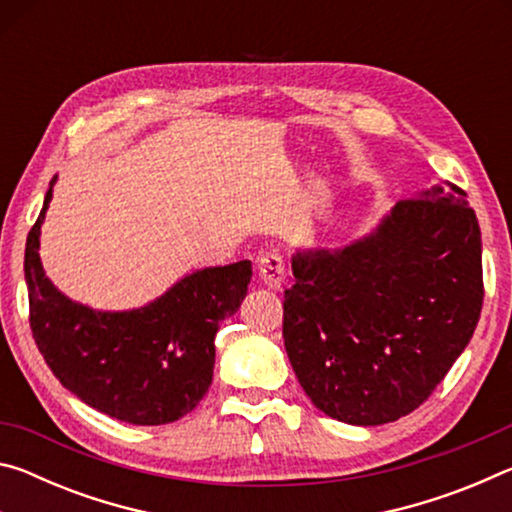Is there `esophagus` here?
I'll return each instance as SVG.
<instances>
[{"instance_id": "esophagus-1", "label": "esophagus", "mask_w": 512, "mask_h": 512, "mask_svg": "<svg viewBox=\"0 0 512 512\" xmlns=\"http://www.w3.org/2000/svg\"><path fill=\"white\" fill-rule=\"evenodd\" d=\"M257 273L259 280L264 282L268 289H282L284 277H287V268H284V259L280 253H266L257 259Z\"/></svg>"}]
</instances>
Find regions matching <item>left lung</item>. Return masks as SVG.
<instances>
[{
  "mask_svg": "<svg viewBox=\"0 0 512 512\" xmlns=\"http://www.w3.org/2000/svg\"><path fill=\"white\" fill-rule=\"evenodd\" d=\"M284 348L329 418L377 427L427 400L483 305L481 230L465 192L431 185L341 248H296Z\"/></svg>",
  "mask_w": 512,
  "mask_h": 512,
  "instance_id": "obj_1",
  "label": "left lung"
}]
</instances>
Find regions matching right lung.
<instances>
[{
    "label": "right lung",
    "mask_w": 512,
    "mask_h": 512,
    "mask_svg": "<svg viewBox=\"0 0 512 512\" xmlns=\"http://www.w3.org/2000/svg\"><path fill=\"white\" fill-rule=\"evenodd\" d=\"M56 178L27 239L24 280L33 339L67 391L92 409L128 424H167L203 400L214 375V336L237 314L253 264L198 268L142 307L94 309L65 296L40 262Z\"/></svg>",
    "instance_id": "obj_1"
}]
</instances>
